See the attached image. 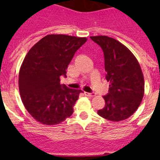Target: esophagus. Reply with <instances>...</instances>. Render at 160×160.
I'll list each match as a JSON object with an SVG mask.
<instances>
[{
    "label": "esophagus",
    "mask_w": 160,
    "mask_h": 160,
    "mask_svg": "<svg viewBox=\"0 0 160 160\" xmlns=\"http://www.w3.org/2000/svg\"><path fill=\"white\" fill-rule=\"evenodd\" d=\"M84 94L87 97H94L95 96V94L94 93H88V92H84Z\"/></svg>",
    "instance_id": "obj_1"
}]
</instances>
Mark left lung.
Returning <instances> with one entry per match:
<instances>
[{"mask_svg":"<svg viewBox=\"0 0 160 160\" xmlns=\"http://www.w3.org/2000/svg\"><path fill=\"white\" fill-rule=\"evenodd\" d=\"M102 49L109 93L103 96L106 105L98 114L113 122L131 116L144 94V78L135 55L121 42L107 36L90 37Z\"/></svg>","mask_w":160,"mask_h":160,"instance_id":"obj_1","label":"left lung"}]
</instances>
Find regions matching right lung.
<instances>
[{
    "label": "right lung",
    "mask_w": 160,
    "mask_h": 160,
    "mask_svg": "<svg viewBox=\"0 0 160 160\" xmlns=\"http://www.w3.org/2000/svg\"><path fill=\"white\" fill-rule=\"evenodd\" d=\"M87 41L64 34L44 37L29 50L19 72L21 98L31 116L45 125H56L71 116L80 90L60 84L79 48Z\"/></svg>",
    "instance_id": "add662e5"
}]
</instances>
